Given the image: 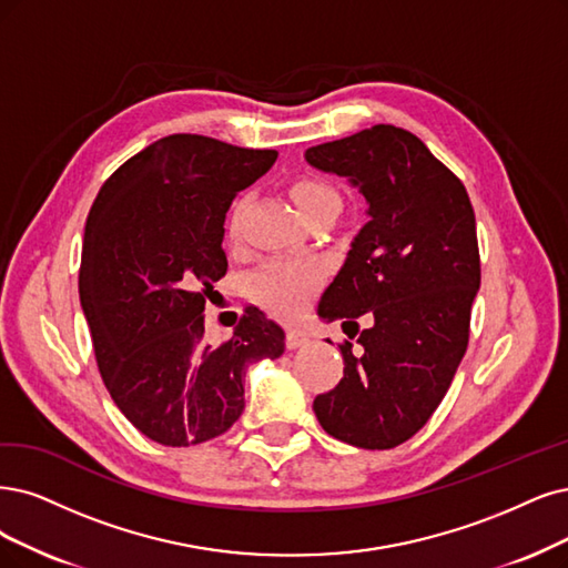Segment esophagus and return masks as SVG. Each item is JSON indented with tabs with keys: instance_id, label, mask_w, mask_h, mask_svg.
Instances as JSON below:
<instances>
[{
	"instance_id": "obj_1",
	"label": "esophagus",
	"mask_w": 568,
	"mask_h": 568,
	"mask_svg": "<svg viewBox=\"0 0 568 568\" xmlns=\"http://www.w3.org/2000/svg\"><path fill=\"white\" fill-rule=\"evenodd\" d=\"M304 344H308V334L304 329H300V327H287V332H285V346L292 351V348H300Z\"/></svg>"
}]
</instances>
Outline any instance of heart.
I'll list each match as a JSON object with an SVG mask.
<instances>
[{"label": "heart", "instance_id": "obj_1", "mask_svg": "<svg viewBox=\"0 0 568 568\" xmlns=\"http://www.w3.org/2000/svg\"><path fill=\"white\" fill-rule=\"evenodd\" d=\"M290 194L295 199L304 220L318 215H337L342 207L339 192L327 180L318 175H300L292 180ZM241 217V203H236L229 220V234L236 236ZM318 268L308 262L295 260H271L252 273L247 287L250 295L264 308L278 316H295L306 297L318 287Z\"/></svg>", "mask_w": 568, "mask_h": 568}]
</instances>
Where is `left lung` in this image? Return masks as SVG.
Segmentation results:
<instances>
[{
	"mask_svg": "<svg viewBox=\"0 0 568 568\" xmlns=\"http://www.w3.org/2000/svg\"><path fill=\"white\" fill-rule=\"evenodd\" d=\"M306 161L348 178L369 203L318 316L358 327L367 313L372 325L358 355L348 342L339 346L342 382L313 412L346 445L393 449L426 426L468 348L481 276L475 210L464 182L414 133L388 123L311 146Z\"/></svg>",
	"mask_w": 568,
	"mask_h": 568,
	"instance_id": "obj_1",
	"label": "left lung"
}]
</instances>
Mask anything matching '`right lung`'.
Masks as SVG:
<instances>
[{
    "mask_svg": "<svg viewBox=\"0 0 568 568\" xmlns=\"http://www.w3.org/2000/svg\"><path fill=\"white\" fill-rule=\"evenodd\" d=\"M276 159L168 135L119 165L91 205L79 297L95 363L121 414L159 445L226 433L245 407L247 365L285 351L283 327L255 306L229 342L203 337L205 300L226 273V210Z\"/></svg>",
    "mask_w": 568,
    "mask_h": 568,
    "instance_id": "add662e5",
    "label": "right lung"
}]
</instances>
